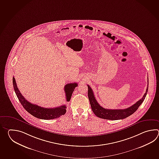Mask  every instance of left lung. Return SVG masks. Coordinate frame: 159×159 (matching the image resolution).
Wrapping results in <instances>:
<instances>
[{"mask_svg":"<svg viewBox=\"0 0 159 159\" xmlns=\"http://www.w3.org/2000/svg\"><path fill=\"white\" fill-rule=\"evenodd\" d=\"M88 97L91 105L92 111L94 113L95 115L98 118L108 119V120H119L123 119L128 117L134 114L139 108L140 105L144 101L148 89V84L145 94L143 98L137 102L134 105L129 107V108L125 109H106L102 107L97 101L93 90L90 86L88 85Z\"/></svg>","mask_w":159,"mask_h":159,"instance_id":"obj_1","label":"left lung"}]
</instances>
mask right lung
Wrapping results in <instances>:
<instances>
[{
    "instance_id": "obj_1",
    "label": "right lung",
    "mask_w": 159,
    "mask_h": 159,
    "mask_svg": "<svg viewBox=\"0 0 159 159\" xmlns=\"http://www.w3.org/2000/svg\"><path fill=\"white\" fill-rule=\"evenodd\" d=\"M12 80L14 90L15 91L19 101L20 102L23 107L25 109V110L34 117L41 119L49 120L57 118L60 117L61 115H64L65 114L66 111V107L65 105H62L60 107L54 108H44L38 105L31 103L30 102L28 101L27 99H25V98L20 93L14 77L12 78ZM77 86V83L68 84L65 86L64 91L67 101H70L72 93L75 90V88Z\"/></svg>"
}]
</instances>
